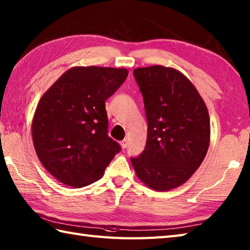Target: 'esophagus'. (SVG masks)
<instances>
[{"mask_svg": "<svg viewBox=\"0 0 250 250\" xmlns=\"http://www.w3.org/2000/svg\"><path fill=\"white\" fill-rule=\"evenodd\" d=\"M120 144H121V146H122V148H126V147H127V140H126V139H124V140H122V141L120 142Z\"/></svg>", "mask_w": 250, "mask_h": 250, "instance_id": "1", "label": "esophagus"}]
</instances>
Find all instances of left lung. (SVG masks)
<instances>
[{"label": "left lung", "mask_w": 250, "mask_h": 250, "mask_svg": "<svg viewBox=\"0 0 250 250\" xmlns=\"http://www.w3.org/2000/svg\"><path fill=\"white\" fill-rule=\"evenodd\" d=\"M134 76L143 96L147 139L143 153L131 158L132 167L152 189H174L190 179L208 153L207 104L191 81L175 68L139 67Z\"/></svg>", "instance_id": "1"}]
</instances>
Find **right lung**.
<instances>
[{"label": "right lung", "instance_id": "1", "mask_svg": "<svg viewBox=\"0 0 250 250\" xmlns=\"http://www.w3.org/2000/svg\"><path fill=\"white\" fill-rule=\"evenodd\" d=\"M128 76L126 68L75 66L37 104L32 139L38 159L59 182L80 188L98 181L120 152L107 135L104 102Z\"/></svg>", "mask_w": 250, "mask_h": 250}]
</instances>
